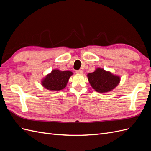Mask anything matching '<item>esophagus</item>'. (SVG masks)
Segmentation results:
<instances>
[{
  "mask_svg": "<svg viewBox=\"0 0 151 151\" xmlns=\"http://www.w3.org/2000/svg\"><path fill=\"white\" fill-rule=\"evenodd\" d=\"M77 74H82L83 73V70H76V72Z\"/></svg>",
  "mask_w": 151,
  "mask_h": 151,
  "instance_id": "obj_1",
  "label": "esophagus"
}]
</instances>
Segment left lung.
Here are the masks:
<instances>
[{"instance_id": "8db88e82", "label": "left lung", "mask_w": 151, "mask_h": 151, "mask_svg": "<svg viewBox=\"0 0 151 151\" xmlns=\"http://www.w3.org/2000/svg\"><path fill=\"white\" fill-rule=\"evenodd\" d=\"M88 81L92 88L98 93H105L113 89L119 84V76L112 74L110 72L98 68L94 72L88 74Z\"/></svg>"}]
</instances>
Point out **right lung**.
Wrapping results in <instances>:
<instances>
[{"mask_svg": "<svg viewBox=\"0 0 151 151\" xmlns=\"http://www.w3.org/2000/svg\"><path fill=\"white\" fill-rule=\"evenodd\" d=\"M72 75L70 71H60L53 70L42 81L44 88L50 91H59L66 87L70 77Z\"/></svg>", "mask_w": 151, "mask_h": 151, "instance_id": "obj_1", "label": "right lung"}]
</instances>
